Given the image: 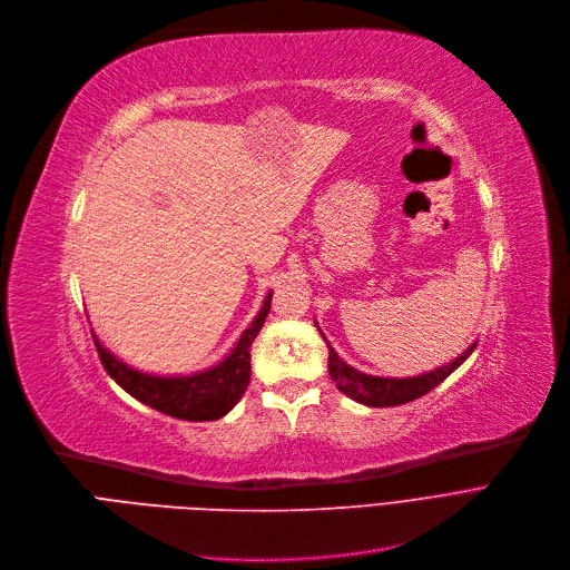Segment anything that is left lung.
Returning <instances> with one entry per match:
<instances>
[{"label":"left lung","mask_w":570,"mask_h":570,"mask_svg":"<svg viewBox=\"0 0 570 570\" xmlns=\"http://www.w3.org/2000/svg\"><path fill=\"white\" fill-rule=\"evenodd\" d=\"M322 338H324V334H322ZM327 347H330L327 366H330V375L336 383V387L352 401L371 405V409H387V405H401V403L415 401V399L424 396L426 392H431L436 385H441L454 368H459L471 357V352L475 350V343L469 345L462 355L454 357L450 364H445L441 368H433L422 375H411V377H381V375L362 373L355 366L345 364L338 357V352L330 345V341H327Z\"/></svg>","instance_id":"1"}]
</instances>
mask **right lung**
<instances>
[{
    "mask_svg": "<svg viewBox=\"0 0 570 570\" xmlns=\"http://www.w3.org/2000/svg\"><path fill=\"white\" fill-rule=\"evenodd\" d=\"M271 294L264 296V304L250 327L240 334L229 355L210 368L187 373V375H155L139 368H131L108 350L97 334L95 345L106 373L137 401L150 409L187 422H206L225 417L234 405L246 394L250 383V347L257 338L262 324L271 308Z\"/></svg>",
    "mask_w": 570,
    "mask_h": 570,
    "instance_id": "1",
    "label": "right lung"
}]
</instances>
